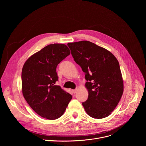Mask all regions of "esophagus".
Here are the masks:
<instances>
[{"label": "esophagus", "instance_id": "1", "mask_svg": "<svg viewBox=\"0 0 146 146\" xmlns=\"http://www.w3.org/2000/svg\"><path fill=\"white\" fill-rule=\"evenodd\" d=\"M72 91V93L74 94L76 92V91H77V89H76V90H73Z\"/></svg>", "mask_w": 146, "mask_h": 146}]
</instances>
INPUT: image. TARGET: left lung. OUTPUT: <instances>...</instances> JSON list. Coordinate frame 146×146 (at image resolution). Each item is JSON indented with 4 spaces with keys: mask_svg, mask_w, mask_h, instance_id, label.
<instances>
[{
    "mask_svg": "<svg viewBox=\"0 0 146 146\" xmlns=\"http://www.w3.org/2000/svg\"><path fill=\"white\" fill-rule=\"evenodd\" d=\"M76 64L85 73L88 99L82 106L90 117L100 119L111 114L123 92L118 61L108 50L88 41L69 43Z\"/></svg>",
    "mask_w": 146,
    "mask_h": 146,
    "instance_id": "1",
    "label": "left lung"
}]
</instances>
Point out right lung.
I'll return each instance as SVG.
<instances>
[{"mask_svg":"<svg viewBox=\"0 0 146 146\" xmlns=\"http://www.w3.org/2000/svg\"><path fill=\"white\" fill-rule=\"evenodd\" d=\"M64 44L48 45L31 56L22 70V91L31 108L40 116L55 119L64 114L72 96L55 85L56 68L70 55Z\"/></svg>","mask_w":146,"mask_h":146,"instance_id":"add662e5","label":"right lung"}]
</instances>
